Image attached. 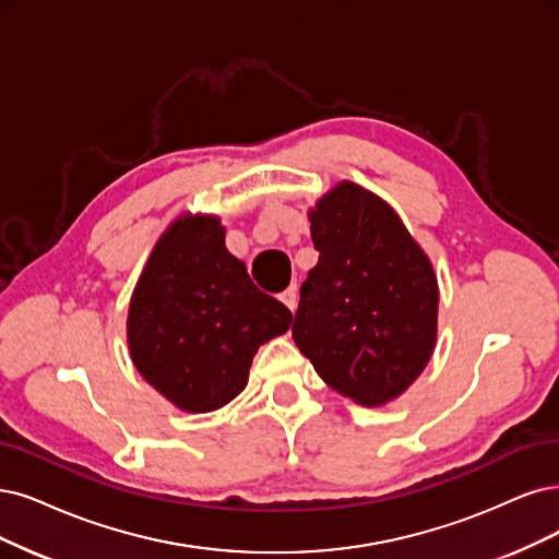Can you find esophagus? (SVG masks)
Wrapping results in <instances>:
<instances>
[{
	"mask_svg": "<svg viewBox=\"0 0 559 559\" xmlns=\"http://www.w3.org/2000/svg\"><path fill=\"white\" fill-rule=\"evenodd\" d=\"M281 301L287 308H290V311H295V308H297V285H290V287H287V290H283L281 293Z\"/></svg>",
	"mask_w": 559,
	"mask_h": 559,
	"instance_id": "1",
	"label": "esophagus"
}]
</instances>
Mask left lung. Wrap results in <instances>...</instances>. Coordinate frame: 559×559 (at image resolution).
<instances>
[{"mask_svg": "<svg viewBox=\"0 0 559 559\" xmlns=\"http://www.w3.org/2000/svg\"><path fill=\"white\" fill-rule=\"evenodd\" d=\"M308 218L320 260L301 283L293 338L338 394L384 405L436 347V272L399 214L353 181L322 195Z\"/></svg>", "mask_w": 559, "mask_h": 559, "instance_id": "8db88e82", "label": "left lung"}]
</instances>
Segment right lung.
I'll return each mask as SVG.
<instances>
[{"label":"right lung","mask_w":559,"mask_h":559,"mask_svg":"<svg viewBox=\"0 0 559 559\" xmlns=\"http://www.w3.org/2000/svg\"><path fill=\"white\" fill-rule=\"evenodd\" d=\"M293 313L253 285L225 248L218 216H179L160 235L129 306V349L140 376L186 412L239 396L258 347Z\"/></svg>","instance_id":"right-lung-1"}]
</instances>
